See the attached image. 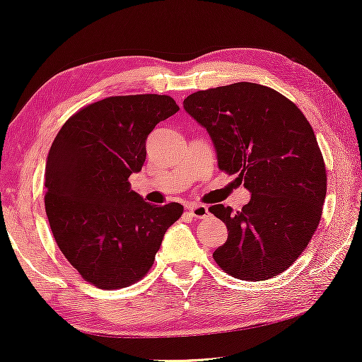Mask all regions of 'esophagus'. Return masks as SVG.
Masks as SVG:
<instances>
[{
  "label": "esophagus",
  "mask_w": 362,
  "mask_h": 362,
  "mask_svg": "<svg viewBox=\"0 0 362 362\" xmlns=\"http://www.w3.org/2000/svg\"><path fill=\"white\" fill-rule=\"evenodd\" d=\"M187 211H189V215L194 218H199V220H204V218L209 216V213H210L205 205H199V204H189Z\"/></svg>",
  "instance_id": "34e87169"
}]
</instances>
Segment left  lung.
Listing matches in <instances>:
<instances>
[{
	"label": "left lung",
	"mask_w": 362,
	"mask_h": 362,
	"mask_svg": "<svg viewBox=\"0 0 362 362\" xmlns=\"http://www.w3.org/2000/svg\"><path fill=\"white\" fill-rule=\"evenodd\" d=\"M182 105L210 134L220 170L239 175L252 194L239 211L210 206L228 228L213 258L235 279L281 274L311 240L327 191L310 122L281 93L248 81L197 91Z\"/></svg>",
	"instance_id": "obj_1"
}]
</instances>
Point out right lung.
<instances>
[{
	"mask_svg": "<svg viewBox=\"0 0 362 362\" xmlns=\"http://www.w3.org/2000/svg\"><path fill=\"white\" fill-rule=\"evenodd\" d=\"M180 110L170 96L134 94L86 105L64 123L46 160L45 209L57 247L81 277L122 288L151 269L182 205H152L128 177L146 160V139Z\"/></svg>",
	"mask_w": 362,
	"mask_h": 362,
	"instance_id": "add662e5",
	"label": "right lung"
}]
</instances>
